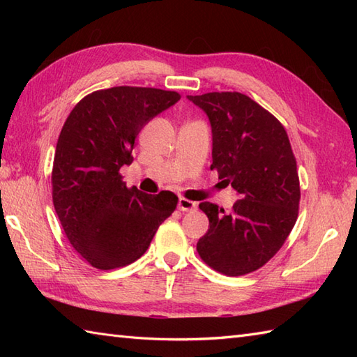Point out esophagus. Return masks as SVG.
Segmentation results:
<instances>
[{
	"mask_svg": "<svg viewBox=\"0 0 357 357\" xmlns=\"http://www.w3.org/2000/svg\"><path fill=\"white\" fill-rule=\"evenodd\" d=\"M196 204L195 202H192V201H188V199H184V198H179V201H178V208L181 210V211H193V210H196Z\"/></svg>",
	"mask_w": 357,
	"mask_h": 357,
	"instance_id": "1",
	"label": "esophagus"
}]
</instances>
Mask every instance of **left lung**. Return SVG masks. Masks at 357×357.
<instances>
[{"instance_id":"1","label":"left lung","mask_w":357,"mask_h":357,"mask_svg":"<svg viewBox=\"0 0 357 357\" xmlns=\"http://www.w3.org/2000/svg\"><path fill=\"white\" fill-rule=\"evenodd\" d=\"M187 98L210 121V169L241 198L230 211L199 204L210 224L196 250L219 273L247 275L279 252L298 219L301 188L290 141L284 126L247 95L211 92Z\"/></svg>"}]
</instances>
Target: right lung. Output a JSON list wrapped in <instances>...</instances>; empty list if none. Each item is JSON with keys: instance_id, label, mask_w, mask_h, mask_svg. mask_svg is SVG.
<instances>
[{"instance_id": "obj_1", "label": "right lung", "mask_w": 357, "mask_h": 357, "mask_svg": "<svg viewBox=\"0 0 357 357\" xmlns=\"http://www.w3.org/2000/svg\"><path fill=\"white\" fill-rule=\"evenodd\" d=\"M179 100L169 90L112 87L82 98L66 119L53 159V206L67 239L92 267L139 259L176 208V195L128 188L119 170L132 164L142 127Z\"/></svg>"}]
</instances>
